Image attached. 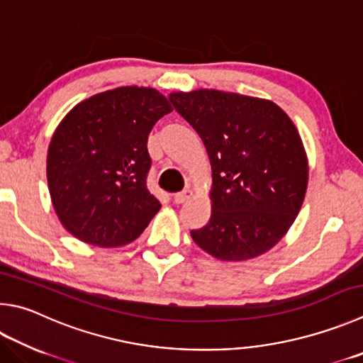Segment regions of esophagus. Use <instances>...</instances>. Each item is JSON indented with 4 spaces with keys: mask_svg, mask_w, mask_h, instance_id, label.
Segmentation results:
<instances>
[{
    "mask_svg": "<svg viewBox=\"0 0 363 363\" xmlns=\"http://www.w3.org/2000/svg\"><path fill=\"white\" fill-rule=\"evenodd\" d=\"M192 195H194L192 190L186 189V190H184V192L174 194V195H173V201H174L176 204H182V203H186L189 199H192Z\"/></svg>",
    "mask_w": 363,
    "mask_h": 363,
    "instance_id": "34e87169",
    "label": "esophagus"
}]
</instances>
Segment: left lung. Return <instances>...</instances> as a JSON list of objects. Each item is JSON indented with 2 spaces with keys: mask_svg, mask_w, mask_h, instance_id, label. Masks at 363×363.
<instances>
[{
  "mask_svg": "<svg viewBox=\"0 0 363 363\" xmlns=\"http://www.w3.org/2000/svg\"><path fill=\"white\" fill-rule=\"evenodd\" d=\"M174 109L206 147L211 217L192 240L222 262L268 252L298 216L308 155L292 118L265 98L214 89L171 91Z\"/></svg>",
  "mask_w": 363,
  "mask_h": 363,
  "instance_id": "left-lung-1",
  "label": "left lung"
}]
</instances>
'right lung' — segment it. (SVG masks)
Returning <instances> with one entry per match:
<instances>
[{"label": "right lung", "instance_id": "1", "mask_svg": "<svg viewBox=\"0 0 363 363\" xmlns=\"http://www.w3.org/2000/svg\"><path fill=\"white\" fill-rule=\"evenodd\" d=\"M173 111L152 87L125 85L77 103L48 149V184L55 214L79 241L118 247L135 241L160 201L146 187L147 138Z\"/></svg>", "mask_w": 363, "mask_h": 363}]
</instances>
